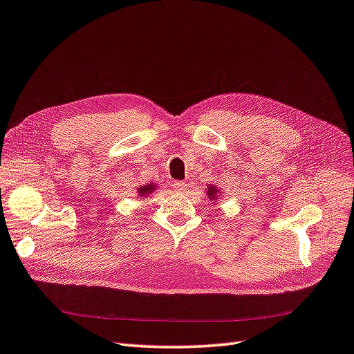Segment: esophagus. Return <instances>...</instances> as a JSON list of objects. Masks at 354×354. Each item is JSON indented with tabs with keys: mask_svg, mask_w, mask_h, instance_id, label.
Masks as SVG:
<instances>
[{
	"mask_svg": "<svg viewBox=\"0 0 354 354\" xmlns=\"http://www.w3.org/2000/svg\"><path fill=\"white\" fill-rule=\"evenodd\" d=\"M173 187L176 189V192H185L187 185L185 183V181H176V183L173 185Z\"/></svg>",
	"mask_w": 354,
	"mask_h": 354,
	"instance_id": "esophagus-1",
	"label": "esophagus"
}]
</instances>
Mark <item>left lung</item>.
<instances>
[{"label":"left lung","mask_w":354,"mask_h":354,"mask_svg":"<svg viewBox=\"0 0 354 354\" xmlns=\"http://www.w3.org/2000/svg\"><path fill=\"white\" fill-rule=\"evenodd\" d=\"M216 194H217L216 186H208V196L214 199V198H216Z\"/></svg>","instance_id":"1"}]
</instances>
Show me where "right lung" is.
Masks as SVG:
<instances>
[{"mask_svg":"<svg viewBox=\"0 0 354 354\" xmlns=\"http://www.w3.org/2000/svg\"><path fill=\"white\" fill-rule=\"evenodd\" d=\"M155 190V185H145V186H141V187H138V194H140V196H145V195H149V194H151Z\"/></svg>","mask_w":354,"mask_h":354,"instance_id":"add662e5","label":"right lung"}]
</instances>
